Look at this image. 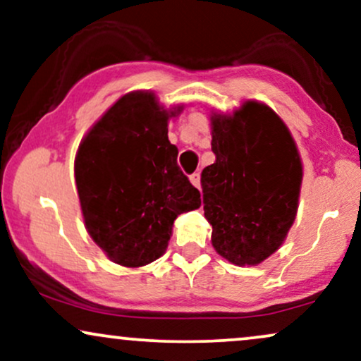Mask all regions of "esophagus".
<instances>
[{
  "label": "esophagus",
  "mask_w": 361,
  "mask_h": 361,
  "mask_svg": "<svg viewBox=\"0 0 361 361\" xmlns=\"http://www.w3.org/2000/svg\"><path fill=\"white\" fill-rule=\"evenodd\" d=\"M190 181H192L193 186L200 188V173H193V175H190Z\"/></svg>",
  "instance_id": "1"
}]
</instances>
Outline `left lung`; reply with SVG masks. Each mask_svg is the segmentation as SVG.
<instances>
[{
  "label": "left lung",
  "mask_w": 361,
  "mask_h": 361,
  "mask_svg": "<svg viewBox=\"0 0 361 361\" xmlns=\"http://www.w3.org/2000/svg\"><path fill=\"white\" fill-rule=\"evenodd\" d=\"M215 163L202 171L215 251L238 267L259 264L287 238L297 215L302 161L295 140L264 103L212 114Z\"/></svg>",
  "instance_id": "8db88e82"
}]
</instances>
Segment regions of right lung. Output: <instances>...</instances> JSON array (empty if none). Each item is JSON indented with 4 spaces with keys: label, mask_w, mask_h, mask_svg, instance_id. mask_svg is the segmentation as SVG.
I'll list each match as a JSON object with an SVG mask.
<instances>
[{
    "label": "right lung",
    "mask_w": 361,
    "mask_h": 361,
    "mask_svg": "<svg viewBox=\"0 0 361 361\" xmlns=\"http://www.w3.org/2000/svg\"><path fill=\"white\" fill-rule=\"evenodd\" d=\"M166 110L152 91L123 94L81 140L74 159L88 234L114 263L139 268L164 255L180 214L202 205L176 163Z\"/></svg>",
    "instance_id": "right-lung-1"
}]
</instances>
